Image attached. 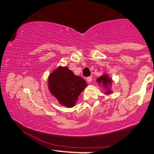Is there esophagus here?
Returning a JSON list of instances; mask_svg holds the SVG:
<instances>
[{
	"mask_svg": "<svg viewBox=\"0 0 154 154\" xmlns=\"http://www.w3.org/2000/svg\"><path fill=\"white\" fill-rule=\"evenodd\" d=\"M86 79H87V81H88V82H92V77H88L86 78Z\"/></svg>",
	"mask_w": 154,
	"mask_h": 154,
	"instance_id": "34e87169",
	"label": "esophagus"
}]
</instances>
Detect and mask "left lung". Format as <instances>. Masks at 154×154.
Segmentation results:
<instances>
[{"instance_id":"1","label":"left lung","mask_w":154,"mask_h":154,"mask_svg":"<svg viewBox=\"0 0 154 154\" xmlns=\"http://www.w3.org/2000/svg\"><path fill=\"white\" fill-rule=\"evenodd\" d=\"M97 82L100 83H103V84L104 85V86H105V88H107L108 84H111V83L112 82L111 80L109 79V77L106 75H103L101 77L98 78ZM105 94H111V90H108L107 92H106Z\"/></svg>"}]
</instances>
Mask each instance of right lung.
<instances>
[{
  "instance_id": "1",
  "label": "right lung",
  "mask_w": 154,
  "mask_h": 154,
  "mask_svg": "<svg viewBox=\"0 0 154 154\" xmlns=\"http://www.w3.org/2000/svg\"><path fill=\"white\" fill-rule=\"evenodd\" d=\"M49 89L59 103L68 107L75 105L78 96L87 83L67 67L60 66L49 75Z\"/></svg>"
}]
</instances>
